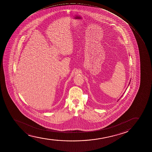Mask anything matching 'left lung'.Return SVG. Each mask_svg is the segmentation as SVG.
I'll list each match as a JSON object with an SVG mask.
<instances>
[{
	"instance_id": "1",
	"label": "left lung",
	"mask_w": 152,
	"mask_h": 152,
	"mask_svg": "<svg viewBox=\"0 0 152 152\" xmlns=\"http://www.w3.org/2000/svg\"><path fill=\"white\" fill-rule=\"evenodd\" d=\"M129 84H130V83H129ZM123 96V95H122ZM122 96H121V97H122ZM120 99H119V100H119L120 99Z\"/></svg>"
}]
</instances>
